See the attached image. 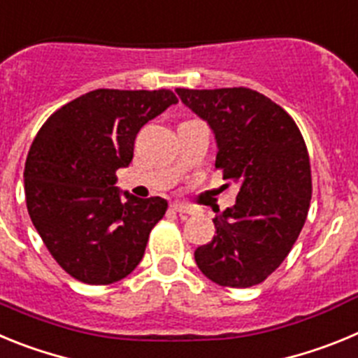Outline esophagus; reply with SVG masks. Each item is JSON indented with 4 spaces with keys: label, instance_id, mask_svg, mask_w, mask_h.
Wrapping results in <instances>:
<instances>
[{
    "label": "esophagus",
    "instance_id": "34e87169",
    "mask_svg": "<svg viewBox=\"0 0 358 358\" xmlns=\"http://www.w3.org/2000/svg\"><path fill=\"white\" fill-rule=\"evenodd\" d=\"M172 208H173V211H177L179 215H192V213H194V208L186 206V204H182V202H173Z\"/></svg>",
    "mask_w": 358,
    "mask_h": 358
}]
</instances>
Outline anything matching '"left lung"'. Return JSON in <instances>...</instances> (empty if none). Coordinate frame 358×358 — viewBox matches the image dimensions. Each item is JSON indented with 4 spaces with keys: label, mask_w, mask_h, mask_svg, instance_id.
Listing matches in <instances>:
<instances>
[{
    "label": "left lung",
    "mask_w": 358,
    "mask_h": 358,
    "mask_svg": "<svg viewBox=\"0 0 358 358\" xmlns=\"http://www.w3.org/2000/svg\"><path fill=\"white\" fill-rule=\"evenodd\" d=\"M210 125L215 169L238 186L235 206L213 218L217 235L195 249L202 274L222 287L258 285L273 274L305 226L312 176L296 122L248 87L176 90Z\"/></svg>",
    "instance_id": "1"
}]
</instances>
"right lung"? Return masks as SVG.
I'll return each mask as SVG.
<instances>
[{
    "instance_id": "add662e5",
    "label": "right lung",
    "mask_w": 358,
    "mask_h": 358,
    "mask_svg": "<svg viewBox=\"0 0 358 358\" xmlns=\"http://www.w3.org/2000/svg\"><path fill=\"white\" fill-rule=\"evenodd\" d=\"M177 103L172 91L94 90L55 110L31 143L24 195L31 222L55 262L90 285L138 267L152 227L169 208L116 186L148 120Z\"/></svg>"
}]
</instances>
